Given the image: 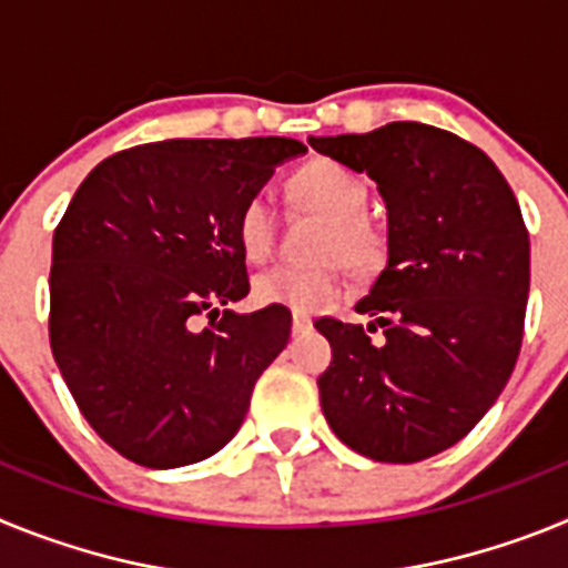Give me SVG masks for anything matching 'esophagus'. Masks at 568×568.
<instances>
[{
    "mask_svg": "<svg viewBox=\"0 0 568 568\" xmlns=\"http://www.w3.org/2000/svg\"><path fill=\"white\" fill-rule=\"evenodd\" d=\"M310 327H313V321H310V315L293 313V333H307Z\"/></svg>",
    "mask_w": 568,
    "mask_h": 568,
    "instance_id": "1",
    "label": "esophagus"
}]
</instances>
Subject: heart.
I'll use <instances>...</instances> for the list:
<instances>
[{
    "instance_id": "obj_1",
    "label": "heart",
    "mask_w": 568,
    "mask_h": 568,
    "mask_svg": "<svg viewBox=\"0 0 568 568\" xmlns=\"http://www.w3.org/2000/svg\"><path fill=\"white\" fill-rule=\"evenodd\" d=\"M295 202L327 215L315 253L318 264H278L255 275L253 295L258 304H275L293 313H321L344 295L346 263L353 273L375 275L386 261V235L366 215L369 184L361 173L333 159L301 164L290 179ZM235 244L253 264L273 253L278 215L267 193H253L235 213Z\"/></svg>"
}]
</instances>
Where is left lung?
I'll use <instances>...</instances> for the list:
<instances>
[{
  "mask_svg": "<svg viewBox=\"0 0 568 568\" xmlns=\"http://www.w3.org/2000/svg\"><path fill=\"white\" fill-rule=\"evenodd\" d=\"M310 144L378 182L389 210V261L355 307L373 324L315 321L333 346L324 418L381 464L433 458L475 429L518 361L529 298L518 199L484 150L433 124Z\"/></svg>",
  "mask_w": 568,
  "mask_h": 568,
  "instance_id": "1",
  "label": "left lung"
}]
</instances>
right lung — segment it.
I'll return each mask as SVG.
<instances>
[{"label":"right lung","instance_id":"1","mask_svg":"<svg viewBox=\"0 0 568 568\" xmlns=\"http://www.w3.org/2000/svg\"><path fill=\"white\" fill-rule=\"evenodd\" d=\"M304 150L281 135L139 144L90 170L64 210L50 349L84 420L133 464L173 469L219 453L287 346V307H222L250 293L235 213Z\"/></svg>","mask_w":568,"mask_h":568}]
</instances>
